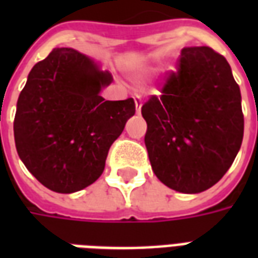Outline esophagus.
<instances>
[{
    "instance_id": "34e87169",
    "label": "esophagus",
    "mask_w": 258,
    "mask_h": 258,
    "mask_svg": "<svg viewBox=\"0 0 258 258\" xmlns=\"http://www.w3.org/2000/svg\"><path fill=\"white\" fill-rule=\"evenodd\" d=\"M134 101H135V109H137V113H141V107H142V99H141L140 96H135Z\"/></svg>"
}]
</instances>
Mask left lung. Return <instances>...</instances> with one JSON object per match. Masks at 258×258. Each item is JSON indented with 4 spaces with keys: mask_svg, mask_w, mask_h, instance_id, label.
I'll return each mask as SVG.
<instances>
[{
    "mask_svg": "<svg viewBox=\"0 0 258 258\" xmlns=\"http://www.w3.org/2000/svg\"><path fill=\"white\" fill-rule=\"evenodd\" d=\"M152 170L163 184L199 194L217 184L243 140L242 96L227 59L209 47L181 51L162 96L141 109Z\"/></svg>",
    "mask_w": 258,
    "mask_h": 258,
    "instance_id": "1",
    "label": "left lung"
}]
</instances>
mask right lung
I'll return each mask as SVG.
<instances>
[{
    "mask_svg": "<svg viewBox=\"0 0 258 258\" xmlns=\"http://www.w3.org/2000/svg\"><path fill=\"white\" fill-rule=\"evenodd\" d=\"M112 81L73 48H55L30 70L16 105L15 144L26 168L48 189L73 194L103 173L107 152L135 114L133 98H102Z\"/></svg>",
    "mask_w": 258,
    "mask_h": 258,
    "instance_id": "right-lung-1",
    "label": "right lung"
}]
</instances>
